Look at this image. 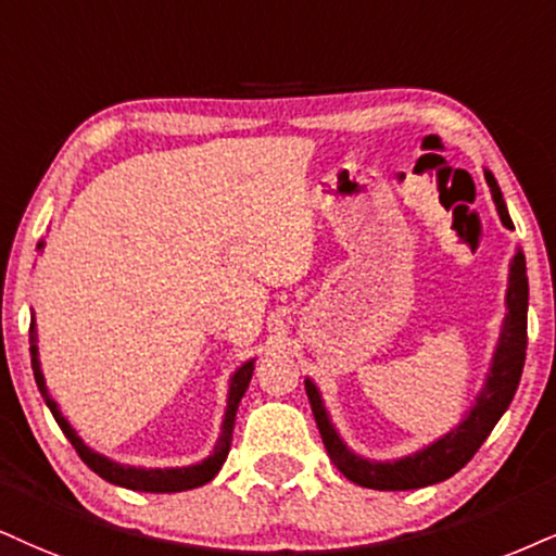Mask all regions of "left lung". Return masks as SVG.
<instances>
[{"label": "left lung", "instance_id": "obj_1", "mask_svg": "<svg viewBox=\"0 0 556 556\" xmlns=\"http://www.w3.org/2000/svg\"><path fill=\"white\" fill-rule=\"evenodd\" d=\"M484 180L490 185L492 201H495L497 216L503 226L513 229L508 205L500 193V185L490 169H484ZM526 325H529V276H526V255L520 247H516V255L510 260L508 267V291H505V317L500 325V338L495 351H492V361L484 376L482 389L471 402L467 415L462 422L454 425L448 433L435 438L433 443L422 445V448L413 451V454L400 458H387V462H376V458H366L342 441V435L334 428L330 409H327L325 400H321L319 387L309 376L304 379L306 396H309L314 420H317L319 435L325 441L327 454H330L332 464L345 475L351 482L361 484L368 490H420L428 484H438L443 479L454 477L458 469L467 467L477 448L488 441L500 417L510 407L513 394H516L520 374H523L526 363Z\"/></svg>", "mask_w": 556, "mask_h": 556}]
</instances>
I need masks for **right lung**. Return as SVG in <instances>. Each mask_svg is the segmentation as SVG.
I'll return each instance as SVG.
<instances>
[{"mask_svg":"<svg viewBox=\"0 0 556 556\" xmlns=\"http://www.w3.org/2000/svg\"><path fill=\"white\" fill-rule=\"evenodd\" d=\"M43 239L38 242V250H43ZM30 361H33V374H36V383H38V392L43 396L46 407L51 409V415L56 417L59 428L64 430V435L72 441L74 448L81 462L87 464L94 475L105 479V482L118 484V488L126 490H136V492H185V490H193L201 488V484L211 482L216 477V471L224 467L226 456H229L231 448V433H235V420H237V409L239 402L250 387L252 371H255V358L244 361L242 366L237 368L235 374L229 376V394H226V409H224V420H222V433L216 438L214 451L208 456L201 458V462L188 464V467H164V469H147V467H131V464H121L113 462V458L98 454L94 448L81 441L77 435V430L72 428V422L61 415L56 400L48 394L43 371H40V358H38V345H36V317L30 319Z\"/></svg>","mask_w":556,"mask_h":556,"instance_id":"1","label":"right lung"}]
</instances>
